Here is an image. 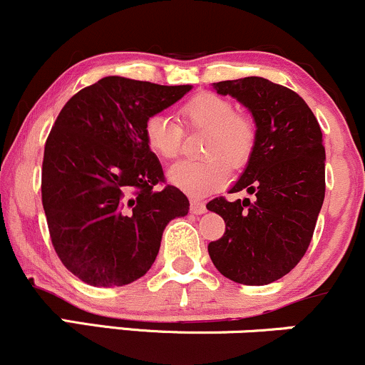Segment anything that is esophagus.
Listing matches in <instances>:
<instances>
[{
  "label": "esophagus",
  "instance_id": "34e87169",
  "mask_svg": "<svg viewBox=\"0 0 365 365\" xmlns=\"http://www.w3.org/2000/svg\"><path fill=\"white\" fill-rule=\"evenodd\" d=\"M190 211L194 215H202V212H206V204L199 199H190Z\"/></svg>",
  "mask_w": 365,
  "mask_h": 365
}]
</instances>
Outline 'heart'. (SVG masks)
I'll return each instance as SVG.
<instances>
[{"mask_svg": "<svg viewBox=\"0 0 365 365\" xmlns=\"http://www.w3.org/2000/svg\"><path fill=\"white\" fill-rule=\"evenodd\" d=\"M185 130H204L200 153L206 158L175 163L168 180L188 195H206L223 187L230 168H244L255 148V127L245 115L235 113L232 101L223 96L202 92L178 110ZM165 115H153L144 125L148 148L161 159H173L182 153L183 130Z\"/></svg>", "mask_w": 365, "mask_h": 365, "instance_id": "obj_1", "label": "heart"}]
</instances>
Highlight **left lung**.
I'll return each mask as SVG.
<instances>
[{
    "mask_svg": "<svg viewBox=\"0 0 365 365\" xmlns=\"http://www.w3.org/2000/svg\"><path fill=\"white\" fill-rule=\"evenodd\" d=\"M252 113L255 148L230 192L250 199L216 197L209 211L225 220L220 240L207 245L211 261L235 283L261 287L283 278L304 257L324 200L322 132L307 103L288 87L262 77L212 83Z\"/></svg>",
    "mask_w": 365,
    "mask_h": 365,
    "instance_id": "8db88e82",
    "label": "left lung"
}]
</instances>
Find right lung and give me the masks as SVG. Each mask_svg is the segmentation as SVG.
<instances>
[{
	"mask_svg": "<svg viewBox=\"0 0 365 365\" xmlns=\"http://www.w3.org/2000/svg\"><path fill=\"white\" fill-rule=\"evenodd\" d=\"M192 86L104 77L63 106L44 148L43 207L63 266L92 287H123L156 261L188 199L166 185L144 139L148 118Z\"/></svg>",
	"mask_w": 365,
	"mask_h": 365,
	"instance_id": "obj_1",
	"label": "right lung"
}]
</instances>
